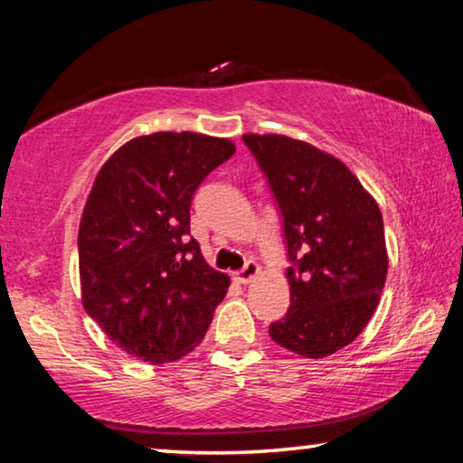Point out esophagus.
<instances>
[{"mask_svg":"<svg viewBox=\"0 0 463 463\" xmlns=\"http://www.w3.org/2000/svg\"><path fill=\"white\" fill-rule=\"evenodd\" d=\"M257 276H260V265H257L255 261H249L245 268H242L239 273H237V279L241 281L242 286H247L253 281Z\"/></svg>","mask_w":463,"mask_h":463,"instance_id":"34e87169","label":"esophagus"}]
</instances>
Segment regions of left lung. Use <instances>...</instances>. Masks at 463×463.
Returning a JSON list of instances; mask_svg holds the SVG:
<instances>
[{
	"instance_id": "1",
	"label": "left lung",
	"mask_w": 463,
	"mask_h": 463,
	"mask_svg": "<svg viewBox=\"0 0 463 463\" xmlns=\"http://www.w3.org/2000/svg\"><path fill=\"white\" fill-rule=\"evenodd\" d=\"M276 195L289 261L288 315L269 336L320 359L354 343L378 308L388 250L378 202L336 156L284 135H242Z\"/></svg>"
}]
</instances>
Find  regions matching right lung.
I'll return each mask as SVG.
<instances>
[{
  "label": "right lung",
  "mask_w": 463,
  "mask_h": 463,
  "mask_svg": "<svg viewBox=\"0 0 463 463\" xmlns=\"http://www.w3.org/2000/svg\"><path fill=\"white\" fill-rule=\"evenodd\" d=\"M237 151L200 132H153L101 165L80 222L81 302L108 339L146 364L202 343L231 278L190 237L192 195Z\"/></svg>",
  "instance_id": "add662e5"
}]
</instances>
